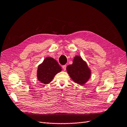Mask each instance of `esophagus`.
Here are the masks:
<instances>
[{"instance_id": "obj_1", "label": "esophagus", "mask_w": 127, "mask_h": 127, "mask_svg": "<svg viewBox=\"0 0 127 127\" xmlns=\"http://www.w3.org/2000/svg\"><path fill=\"white\" fill-rule=\"evenodd\" d=\"M62 68H63V70L65 71L66 70V65H64L62 66Z\"/></svg>"}]
</instances>
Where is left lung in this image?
<instances>
[{
    "instance_id": "left-lung-1",
    "label": "left lung",
    "mask_w": 127,
    "mask_h": 127,
    "mask_svg": "<svg viewBox=\"0 0 127 127\" xmlns=\"http://www.w3.org/2000/svg\"><path fill=\"white\" fill-rule=\"evenodd\" d=\"M67 73L73 80L79 85H84L90 77V70L81 57L76 56L72 64L66 67Z\"/></svg>"
}]
</instances>
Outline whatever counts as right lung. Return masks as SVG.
I'll return each instance as SVG.
<instances>
[{
  "label": "right lung",
  "mask_w": 127,
  "mask_h": 127,
  "mask_svg": "<svg viewBox=\"0 0 127 127\" xmlns=\"http://www.w3.org/2000/svg\"><path fill=\"white\" fill-rule=\"evenodd\" d=\"M62 67L57 62L51 57H47L42 64L38 66L37 77L42 84H47L51 82L57 73L61 72Z\"/></svg>",
  "instance_id": "add662e5"
}]
</instances>
